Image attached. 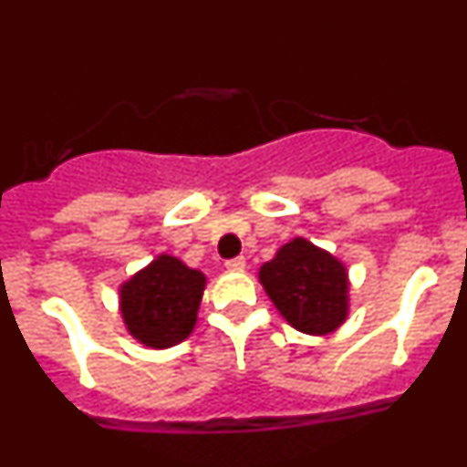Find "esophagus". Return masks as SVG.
<instances>
[{
  "instance_id": "obj_1",
  "label": "esophagus",
  "mask_w": 467,
  "mask_h": 467,
  "mask_svg": "<svg viewBox=\"0 0 467 467\" xmlns=\"http://www.w3.org/2000/svg\"><path fill=\"white\" fill-rule=\"evenodd\" d=\"M226 269L229 271H243L245 269V257H234V259H226Z\"/></svg>"
}]
</instances>
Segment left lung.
Listing matches in <instances>:
<instances>
[{
  "mask_svg": "<svg viewBox=\"0 0 467 467\" xmlns=\"http://www.w3.org/2000/svg\"><path fill=\"white\" fill-rule=\"evenodd\" d=\"M264 290L285 320L299 332L327 334L348 313V278L332 254L295 238L259 271Z\"/></svg>",
  "mask_w": 467,
  "mask_h": 467,
  "instance_id": "1",
  "label": "left lung"
}]
</instances>
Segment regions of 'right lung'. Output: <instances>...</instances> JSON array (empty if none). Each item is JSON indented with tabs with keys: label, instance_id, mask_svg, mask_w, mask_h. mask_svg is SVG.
Returning <instances> with one entry per match:
<instances>
[{
	"label": "right lung",
	"instance_id": "right-lung-1",
	"mask_svg": "<svg viewBox=\"0 0 467 467\" xmlns=\"http://www.w3.org/2000/svg\"><path fill=\"white\" fill-rule=\"evenodd\" d=\"M205 275L180 259L161 254L121 287L128 332L151 348H168L192 334Z\"/></svg>",
	"mask_w": 467,
	"mask_h": 467
}]
</instances>
